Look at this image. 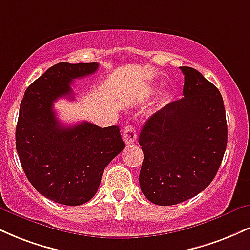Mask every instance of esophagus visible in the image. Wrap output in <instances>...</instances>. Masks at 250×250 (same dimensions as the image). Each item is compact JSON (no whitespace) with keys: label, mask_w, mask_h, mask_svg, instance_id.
Listing matches in <instances>:
<instances>
[{"label":"esophagus","mask_w":250,"mask_h":250,"mask_svg":"<svg viewBox=\"0 0 250 250\" xmlns=\"http://www.w3.org/2000/svg\"><path fill=\"white\" fill-rule=\"evenodd\" d=\"M123 141H125V144H133L135 141H136V129H135L134 125H128L127 128L123 130Z\"/></svg>","instance_id":"esophagus-1"}]
</instances>
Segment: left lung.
Instances as JSON below:
<instances>
[{"label":"left lung","instance_id":"1","mask_svg":"<svg viewBox=\"0 0 250 250\" xmlns=\"http://www.w3.org/2000/svg\"><path fill=\"white\" fill-rule=\"evenodd\" d=\"M184 98L167 104L144 123L140 186L156 205L190 199L211 184L227 146V122L219 89L188 66Z\"/></svg>","mask_w":250,"mask_h":250}]
</instances>
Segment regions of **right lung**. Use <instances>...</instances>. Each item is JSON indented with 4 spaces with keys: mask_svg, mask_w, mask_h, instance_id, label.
<instances>
[{
    "mask_svg": "<svg viewBox=\"0 0 250 250\" xmlns=\"http://www.w3.org/2000/svg\"><path fill=\"white\" fill-rule=\"evenodd\" d=\"M98 62H59L26 88L16 127V150L29 182L47 199L68 206L94 197L104 167L125 148L117 125H62L53 102L73 100L74 79L93 74Z\"/></svg>",
    "mask_w": 250,
    "mask_h": 250,
    "instance_id": "right-lung-1",
    "label": "right lung"
}]
</instances>
